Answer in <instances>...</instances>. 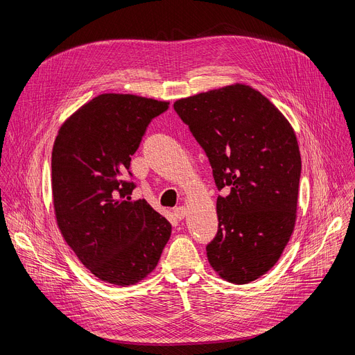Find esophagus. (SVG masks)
Returning a JSON list of instances; mask_svg holds the SVG:
<instances>
[{
  "instance_id": "1",
  "label": "esophagus",
  "mask_w": 355,
  "mask_h": 355,
  "mask_svg": "<svg viewBox=\"0 0 355 355\" xmlns=\"http://www.w3.org/2000/svg\"><path fill=\"white\" fill-rule=\"evenodd\" d=\"M174 216H175V219L182 220V219L187 216V209H185V207H177V208L174 209Z\"/></svg>"
}]
</instances>
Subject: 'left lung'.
<instances>
[{
	"label": "left lung",
	"mask_w": 355,
	"mask_h": 355,
	"mask_svg": "<svg viewBox=\"0 0 355 355\" xmlns=\"http://www.w3.org/2000/svg\"><path fill=\"white\" fill-rule=\"evenodd\" d=\"M174 110L204 148L218 196L212 268L241 285L264 275L293 232L300 153L292 126L254 88L229 85L178 99Z\"/></svg>",
	"instance_id": "obj_1"
}]
</instances>
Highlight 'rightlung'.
Masks as SVG:
<instances>
[{
  "mask_svg": "<svg viewBox=\"0 0 355 355\" xmlns=\"http://www.w3.org/2000/svg\"><path fill=\"white\" fill-rule=\"evenodd\" d=\"M168 103L103 94L60 128L52 151V192L59 229L78 260L119 286L153 271L171 225L144 199L132 200L129 171L148 123Z\"/></svg>",
  "mask_w": 355,
  "mask_h": 355,
  "instance_id": "obj_1",
  "label": "right lung"
}]
</instances>
